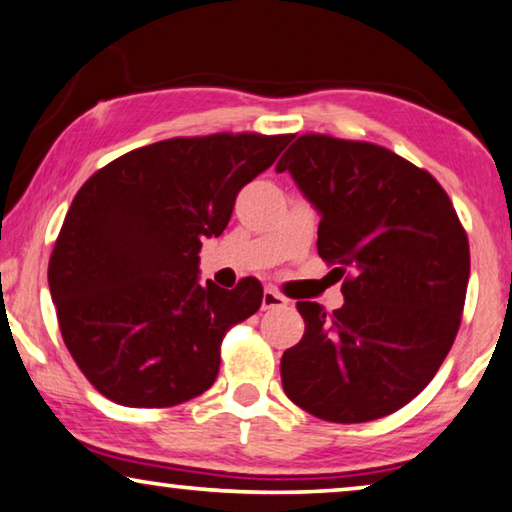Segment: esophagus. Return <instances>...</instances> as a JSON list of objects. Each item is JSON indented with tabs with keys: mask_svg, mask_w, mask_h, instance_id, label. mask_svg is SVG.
Masks as SVG:
<instances>
[{
	"mask_svg": "<svg viewBox=\"0 0 512 512\" xmlns=\"http://www.w3.org/2000/svg\"><path fill=\"white\" fill-rule=\"evenodd\" d=\"M286 305H289V300H286L282 293H277L272 289L263 291V300H261L263 310H277V307H286Z\"/></svg>",
	"mask_w": 512,
	"mask_h": 512,
	"instance_id": "34e87169",
	"label": "esophagus"
}]
</instances>
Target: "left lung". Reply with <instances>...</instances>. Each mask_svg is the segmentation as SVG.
Wrapping results in <instances>:
<instances>
[{
	"mask_svg": "<svg viewBox=\"0 0 512 512\" xmlns=\"http://www.w3.org/2000/svg\"><path fill=\"white\" fill-rule=\"evenodd\" d=\"M284 170L319 209V256L345 277L340 310L296 303L305 335L282 356L284 394L326 422L391 415L457 338L466 230L433 174L380 144L307 132L279 158Z\"/></svg>",
	"mask_w": 512,
	"mask_h": 512,
	"instance_id": "obj_1",
	"label": "left lung"
}]
</instances>
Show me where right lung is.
<instances>
[{
	"instance_id": "1",
	"label": "right lung",
	"mask_w": 512,
	"mask_h": 512,
	"mask_svg": "<svg viewBox=\"0 0 512 512\" xmlns=\"http://www.w3.org/2000/svg\"><path fill=\"white\" fill-rule=\"evenodd\" d=\"M291 135L216 132L128 151L74 195L48 261L62 340L86 380L128 408H172L212 387L221 342L263 300L198 284L202 237H219L242 186Z\"/></svg>"
}]
</instances>
